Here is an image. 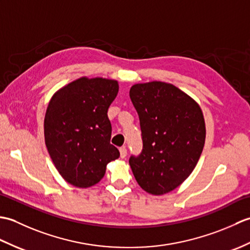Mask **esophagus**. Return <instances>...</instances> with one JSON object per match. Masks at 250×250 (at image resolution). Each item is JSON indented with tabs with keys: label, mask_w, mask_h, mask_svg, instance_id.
<instances>
[{
	"label": "esophagus",
	"mask_w": 250,
	"mask_h": 250,
	"mask_svg": "<svg viewBox=\"0 0 250 250\" xmlns=\"http://www.w3.org/2000/svg\"><path fill=\"white\" fill-rule=\"evenodd\" d=\"M119 151H120V157L121 158H125L126 157V148L125 147H121L120 149H119Z\"/></svg>",
	"instance_id": "1"
}]
</instances>
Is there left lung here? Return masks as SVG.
Wrapping results in <instances>:
<instances>
[{"mask_svg":"<svg viewBox=\"0 0 250 250\" xmlns=\"http://www.w3.org/2000/svg\"><path fill=\"white\" fill-rule=\"evenodd\" d=\"M130 98L140 118L143 149L129 163L146 192L174 190L192 173L205 143V122L198 103L171 83H136Z\"/></svg>","mask_w":250,"mask_h":250,"instance_id":"1","label":"left lung"}]
</instances>
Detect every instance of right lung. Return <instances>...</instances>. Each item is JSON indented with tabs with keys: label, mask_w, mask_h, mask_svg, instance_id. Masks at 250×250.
<instances>
[{
	"label": "right lung",
	"mask_w": 250,
	"mask_h": 250,
	"mask_svg": "<svg viewBox=\"0 0 250 250\" xmlns=\"http://www.w3.org/2000/svg\"><path fill=\"white\" fill-rule=\"evenodd\" d=\"M111 79L82 77L59 90L48 104L45 143L58 172L68 184L88 188L103 178L120 153L110 144L107 110L118 93Z\"/></svg>",
	"instance_id": "right-lung-1"
}]
</instances>
